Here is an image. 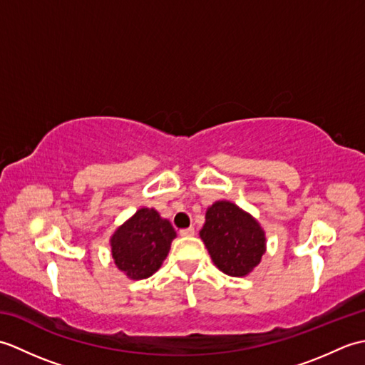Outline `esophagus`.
I'll return each mask as SVG.
<instances>
[{"instance_id":"obj_1","label":"esophagus","mask_w":365,"mask_h":365,"mask_svg":"<svg viewBox=\"0 0 365 365\" xmlns=\"http://www.w3.org/2000/svg\"><path fill=\"white\" fill-rule=\"evenodd\" d=\"M195 235V227H187L180 230V237H192Z\"/></svg>"}]
</instances>
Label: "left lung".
<instances>
[{
    "label": "left lung",
    "instance_id": "obj_1",
    "mask_svg": "<svg viewBox=\"0 0 365 365\" xmlns=\"http://www.w3.org/2000/svg\"><path fill=\"white\" fill-rule=\"evenodd\" d=\"M215 267L224 274H251L267 252V237L260 222L230 200H216L207 208L199 230Z\"/></svg>",
    "mask_w": 365,
    "mask_h": 365
}]
</instances>
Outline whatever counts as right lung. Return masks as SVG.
<instances>
[{"label":"right lung","instance_id":"right-lung-1","mask_svg":"<svg viewBox=\"0 0 365 365\" xmlns=\"http://www.w3.org/2000/svg\"><path fill=\"white\" fill-rule=\"evenodd\" d=\"M175 237L173 224L155 208H139L110 237L114 265L131 281L150 277L161 268Z\"/></svg>","mask_w":365,"mask_h":365}]
</instances>
